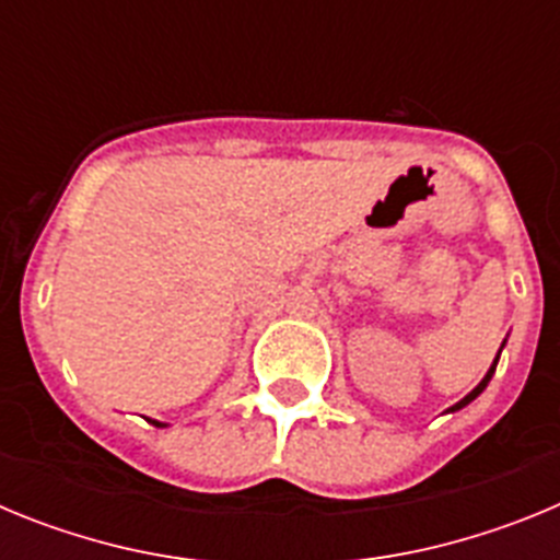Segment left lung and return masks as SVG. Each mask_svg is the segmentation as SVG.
<instances>
[{
    "label": "left lung",
    "instance_id": "8db88e82",
    "mask_svg": "<svg viewBox=\"0 0 560 560\" xmlns=\"http://www.w3.org/2000/svg\"><path fill=\"white\" fill-rule=\"evenodd\" d=\"M493 370H497V361H493V368H491V370H488V375H485V378H482V381H479V387H477V389H474V393H468V395H465V398H463V400H459V404H454V407H452V409H463V407H465V404H471V400H474V398H477V395H479V393H482V389H485V387H488V381H491Z\"/></svg>",
    "mask_w": 560,
    "mask_h": 560
}]
</instances>
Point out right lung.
<instances>
[{
  "label": "right lung",
  "mask_w": 560,
  "mask_h": 560,
  "mask_svg": "<svg viewBox=\"0 0 560 560\" xmlns=\"http://www.w3.org/2000/svg\"><path fill=\"white\" fill-rule=\"evenodd\" d=\"M156 427H162V423H156Z\"/></svg>",
  "instance_id": "obj_1"
}]
</instances>
